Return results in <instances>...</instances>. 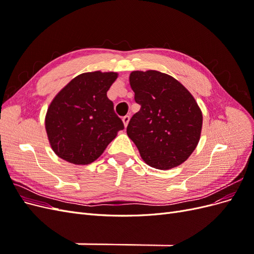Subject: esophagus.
<instances>
[{
  "label": "esophagus",
  "mask_w": 254,
  "mask_h": 254,
  "mask_svg": "<svg viewBox=\"0 0 254 254\" xmlns=\"http://www.w3.org/2000/svg\"><path fill=\"white\" fill-rule=\"evenodd\" d=\"M122 121H123V123H124V126H125V128L127 127V125H128V123H129V121H130V118L128 117V115H126V117H124L122 119Z\"/></svg>",
  "instance_id": "obj_1"
}]
</instances>
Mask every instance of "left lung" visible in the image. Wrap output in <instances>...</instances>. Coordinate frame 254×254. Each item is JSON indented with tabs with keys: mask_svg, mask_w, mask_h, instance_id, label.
<instances>
[{
	"mask_svg": "<svg viewBox=\"0 0 254 254\" xmlns=\"http://www.w3.org/2000/svg\"><path fill=\"white\" fill-rule=\"evenodd\" d=\"M134 101L141 106L127 134L144 162L166 171L187 161L197 147L202 112L190 91L171 75L155 70L129 76Z\"/></svg>",
	"mask_w": 254,
	"mask_h": 254,
	"instance_id": "1",
	"label": "left lung"
}]
</instances>
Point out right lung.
Wrapping results in <instances>:
<instances>
[{
  "instance_id": "add662e5",
  "label": "right lung",
  "mask_w": 254,
  "mask_h": 254,
  "mask_svg": "<svg viewBox=\"0 0 254 254\" xmlns=\"http://www.w3.org/2000/svg\"><path fill=\"white\" fill-rule=\"evenodd\" d=\"M115 72H88L61 89L45 115L52 149L68 163L86 165L102 156L124 129L107 92L118 78Z\"/></svg>"
}]
</instances>
